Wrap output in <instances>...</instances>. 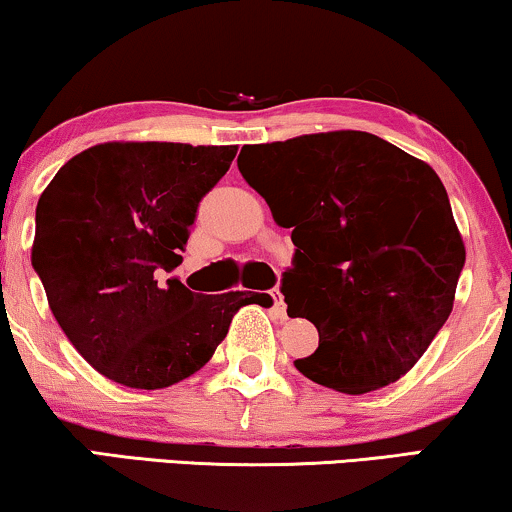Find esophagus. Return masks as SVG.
I'll return each instance as SVG.
<instances>
[{
    "label": "esophagus",
    "instance_id": "1",
    "mask_svg": "<svg viewBox=\"0 0 512 512\" xmlns=\"http://www.w3.org/2000/svg\"><path fill=\"white\" fill-rule=\"evenodd\" d=\"M271 297H274V312L281 316V319H286V302H283V293L278 288L271 290Z\"/></svg>",
    "mask_w": 512,
    "mask_h": 512
}]
</instances>
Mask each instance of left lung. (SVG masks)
<instances>
[{
    "label": "left lung",
    "mask_w": 512,
    "mask_h": 512,
    "mask_svg": "<svg viewBox=\"0 0 512 512\" xmlns=\"http://www.w3.org/2000/svg\"><path fill=\"white\" fill-rule=\"evenodd\" d=\"M238 170L293 229L281 290L319 331L297 371L347 394L397 383L449 319L465 262L437 172L357 129L243 146Z\"/></svg>",
    "instance_id": "8db88e82"
}]
</instances>
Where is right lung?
<instances>
[{
  "instance_id": "1",
  "label": "right lung",
  "mask_w": 512,
  "mask_h": 512,
  "mask_svg": "<svg viewBox=\"0 0 512 512\" xmlns=\"http://www.w3.org/2000/svg\"><path fill=\"white\" fill-rule=\"evenodd\" d=\"M236 146L106 141L70 158L42 191L30 260L51 314L89 366L134 390L200 371L245 304L271 295H196L155 271L181 264L200 198Z\"/></svg>"
}]
</instances>
